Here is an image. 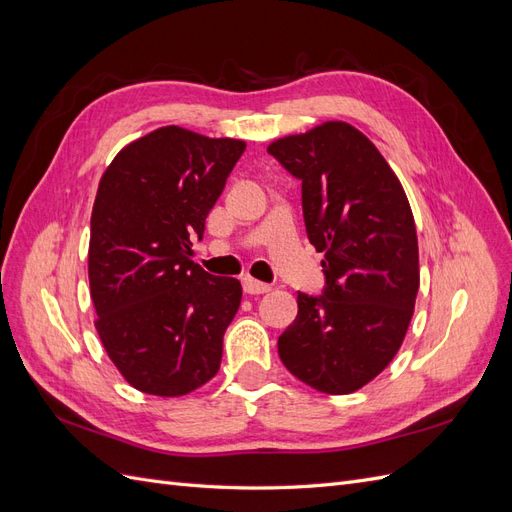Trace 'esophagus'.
Masks as SVG:
<instances>
[{"label": "esophagus", "mask_w": 512, "mask_h": 512, "mask_svg": "<svg viewBox=\"0 0 512 512\" xmlns=\"http://www.w3.org/2000/svg\"><path fill=\"white\" fill-rule=\"evenodd\" d=\"M243 290H245L247 294H265V292L271 290V286L254 280V277H243Z\"/></svg>", "instance_id": "34e87169"}]
</instances>
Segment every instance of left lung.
Listing matches in <instances>:
<instances>
[{
	"label": "left lung",
	"mask_w": 512,
	"mask_h": 512,
	"mask_svg": "<svg viewBox=\"0 0 512 512\" xmlns=\"http://www.w3.org/2000/svg\"><path fill=\"white\" fill-rule=\"evenodd\" d=\"M267 151L301 179L309 243L324 252L320 297L299 292V314L277 339L294 378L348 395L393 361L421 282L408 196L369 138L324 121L273 141Z\"/></svg>",
	"instance_id": "obj_1"
}]
</instances>
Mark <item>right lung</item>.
<instances>
[{
	"instance_id": "obj_1",
	"label": "right lung",
	"mask_w": 512,
	"mask_h": 512,
	"mask_svg": "<svg viewBox=\"0 0 512 512\" xmlns=\"http://www.w3.org/2000/svg\"><path fill=\"white\" fill-rule=\"evenodd\" d=\"M245 141L166 126L108 164L91 211L89 288L108 359L136 391L181 397L220 369L241 282L192 260V239Z\"/></svg>"
}]
</instances>
